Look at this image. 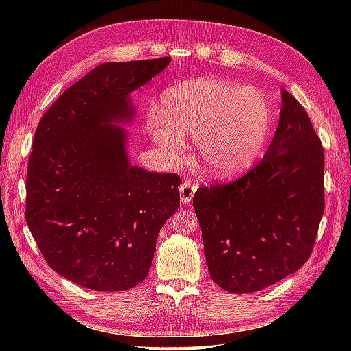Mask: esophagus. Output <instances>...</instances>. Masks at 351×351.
I'll return each mask as SVG.
<instances>
[{
  "label": "esophagus",
  "mask_w": 351,
  "mask_h": 351,
  "mask_svg": "<svg viewBox=\"0 0 351 351\" xmlns=\"http://www.w3.org/2000/svg\"><path fill=\"white\" fill-rule=\"evenodd\" d=\"M196 193V185L191 184V182H182L180 185V197L184 204H189L191 202L193 196H195Z\"/></svg>",
  "instance_id": "esophagus-1"
}]
</instances>
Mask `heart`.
I'll return each instance as SVG.
<instances>
[{"label":"heart","mask_w":351,"mask_h":351,"mask_svg":"<svg viewBox=\"0 0 351 351\" xmlns=\"http://www.w3.org/2000/svg\"><path fill=\"white\" fill-rule=\"evenodd\" d=\"M147 130L173 162L197 143V161L213 176L226 178L250 167L270 130V108L256 88L204 78L170 87Z\"/></svg>","instance_id":"obj_1"}]
</instances>
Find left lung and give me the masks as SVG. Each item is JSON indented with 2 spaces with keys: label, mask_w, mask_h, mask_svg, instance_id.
Segmentation results:
<instances>
[{
  "label": "left lung",
  "mask_w": 351,
  "mask_h": 351,
  "mask_svg": "<svg viewBox=\"0 0 351 351\" xmlns=\"http://www.w3.org/2000/svg\"><path fill=\"white\" fill-rule=\"evenodd\" d=\"M211 279L234 294L256 293L306 263L324 213V154L309 116L282 90L279 125L264 158L193 199Z\"/></svg>",
  "instance_id": "left-lung-1"
}]
</instances>
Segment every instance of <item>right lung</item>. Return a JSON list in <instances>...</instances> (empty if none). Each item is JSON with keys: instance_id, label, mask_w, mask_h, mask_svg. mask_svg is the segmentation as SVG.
<instances>
[{"instance_id": "add662e5", "label": "right lung", "mask_w": 351, "mask_h": 351, "mask_svg": "<svg viewBox=\"0 0 351 351\" xmlns=\"http://www.w3.org/2000/svg\"><path fill=\"white\" fill-rule=\"evenodd\" d=\"M170 57L104 63L62 93L40 119L27 169L25 220L52 270L95 291L143 282L156 237L181 205V178L131 166L130 93Z\"/></svg>"}]
</instances>
